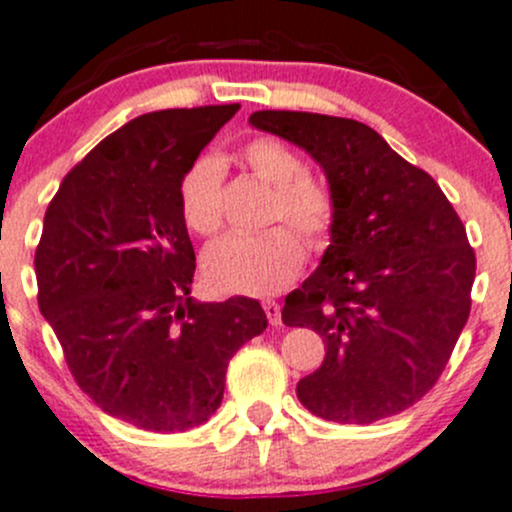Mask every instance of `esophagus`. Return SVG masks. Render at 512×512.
I'll list each match as a JSON object with an SVG mask.
<instances>
[{
	"instance_id": "obj_1",
	"label": "esophagus",
	"mask_w": 512,
	"mask_h": 512,
	"mask_svg": "<svg viewBox=\"0 0 512 512\" xmlns=\"http://www.w3.org/2000/svg\"><path fill=\"white\" fill-rule=\"evenodd\" d=\"M262 309H265V314H267V319H270V324H280L282 322V312H280V304L275 302V299H265V302H262Z\"/></svg>"
}]
</instances>
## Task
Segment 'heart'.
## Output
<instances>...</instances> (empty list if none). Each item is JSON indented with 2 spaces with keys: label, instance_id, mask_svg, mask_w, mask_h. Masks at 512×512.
<instances>
[{
  "label": "heart",
  "instance_id": "b5f03b06",
  "mask_svg": "<svg viewBox=\"0 0 512 512\" xmlns=\"http://www.w3.org/2000/svg\"><path fill=\"white\" fill-rule=\"evenodd\" d=\"M237 160L272 185L267 220L280 225L260 235H230L210 247L203 257L205 280L215 289L235 294L280 292L302 272L304 241L298 237L300 231L314 250L329 245L337 225V200L324 180L304 170L302 156L277 138H252L237 151ZM220 188L223 173L213 158L193 160L180 175V218L195 235L210 237L223 225Z\"/></svg>",
  "mask_w": 512,
  "mask_h": 512
}]
</instances>
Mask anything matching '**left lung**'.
<instances>
[{
    "label": "left lung",
    "instance_id": "obj_1",
    "mask_svg": "<svg viewBox=\"0 0 512 512\" xmlns=\"http://www.w3.org/2000/svg\"><path fill=\"white\" fill-rule=\"evenodd\" d=\"M250 123L304 148L337 200L332 245L282 309L327 347L297 399L337 423L401 414L433 389L471 314L466 227L436 180L366 123L304 111H255Z\"/></svg>",
    "mask_w": 512,
    "mask_h": 512
}]
</instances>
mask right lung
I'll list each match as a JSON object with an SVG mask.
<instances>
[{
	"instance_id": "add662e5",
	"label": "right lung",
	"mask_w": 512,
	"mask_h": 512,
	"mask_svg": "<svg viewBox=\"0 0 512 512\" xmlns=\"http://www.w3.org/2000/svg\"><path fill=\"white\" fill-rule=\"evenodd\" d=\"M240 103L143 113L71 168L34 255L39 309L84 394L146 431L218 411L232 354L265 332L260 302H195L178 183Z\"/></svg>"
}]
</instances>
